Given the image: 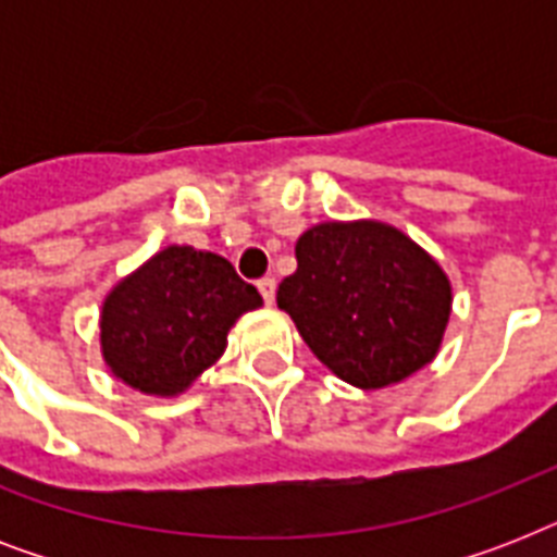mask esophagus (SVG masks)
Returning a JSON list of instances; mask_svg holds the SVG:
<instances>
[{"instance_id": "34e87169", "label": "esophagus", "mask_w": 557, "mask_h": 557, "mask_svg": "<svg viewBox=\"0 0 557 557\" xmlns=\"http://www.w3.org/2000/svg\"><path fill=\"white\" fill-rule=\"evenodd\" d=\"M257 288H260V295L265 304H274V292H277V280L274 277H262L260 283H257Z\"/></svg>"}]
</instances>
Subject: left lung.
<instances>
[{
  "label": "left lung",
  "instance_id": "obj_1",
  "mask_svg": "<svg viewBox=\"0 0 557 557\" xmlns=\"http://www.w3.org/2000/svg\"><path fill=\"white\" fill-rule=\"evenodd\" d=\"M295 257L277 306L338 379L381 389L436 358L450 280L405 231L375 219L321 222L297 239Z\"/></svg>",
  "mask_w": 557,
  "mask_h": 557
}]
</instances>
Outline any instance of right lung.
<instances>
[{"label":"right lung","instance_id":"1","mask_svg":"<svg viewBox=\"0 0 557 557\" xmlns=\"http://www.w3.org/2000/svg\"><path fill=\"white\" fill-rule=\"evenodd\" d=\"M260 306V292L225 257L168 245L107 295L100 352L133 389L178 396L222 358L231 326Z\"/></svg>","mask_w":557,"mask_h":557}]
</instances>
